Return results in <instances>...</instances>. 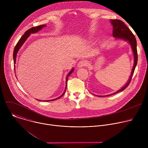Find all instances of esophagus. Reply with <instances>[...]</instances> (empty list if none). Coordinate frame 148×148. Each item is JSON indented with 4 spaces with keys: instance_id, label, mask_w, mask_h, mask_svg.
<instances>
[{
    "instance_id": "1",
    "label": "esophagus",
    "mask_w": 148,
    "mask_h": 148,
    "mask_svg": "<svg viewBox=\"0 0 148 148\" xmlns=\"http://www.w3.org/2000/svg\"><path fill=\"white\" fill-rule=\"evenodd\" d=\"M87 65V62L85 60H81L77 65L78 68H81L84 66H86Z\"/></svg>"
}]
</instances>
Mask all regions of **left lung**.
<instances>
[{"label": "left lung", "mask_w": 148, "mask_h": 148, "mask_svg": "<svg viewBox=\"0 0 148 148\" xmlns=\"http://www.w3.org/2000/svg\"><path fill=\"white\" fill-rule=\"evenodd\" d=\"M111 23L112 25L113 26V36L115 37L116 38H120V39H123L125 41H127L129 42L130 44L131 45V46L132 47V50L134 53V64L133 66V69L131 74V76L129 78V80L128 81L127 83H126L125 85L121 88L120 90L117 91L116 92L110 94L108 95L107 96H110L114 94H115L118 92H122L123 91L126 87H127L131 81L133 74L134 73L135 67L137 65V62H138V53H137V49H136V40L134 35V34L132 33V32L130 30V29L126 26V25L122 22V21L120 20H111ZM99 97H102L103 96H99ZM105 97V96H104Z\"/></svg>", "instance_id": "obj_1"}]
</instances>
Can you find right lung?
I'll return each instance as SVG.
<instances>
[{"label": "right lung", "instance_id": "obj_1", "mask_svg": "<svg viewBox=\"0 0 148 148\" xmlns=\"http://www.w3.org/2000/svg\"><path fill=\"white\" fill-rule=\"evenodd\" d=\"M46 25H40L38 26H36V27H33L30 29H29L28 30H27L25 34L21 37V38H20V40H18V41L17 42V43L16 44L14 49V51H13V60H14V64H15L16 63V56H17V53L18 52V51L19 50V49H20V47H22V46L24 44V43L25 42V41L27 40V38L29 37V36L30 35V34L32 33H37L38 32L39 30H41L42 29H43L44 27H45ZM74 71V69H73L70 71V73L68 74L67 77H66V88H65V90H64V92H63V94L60 95L59 97L56 98V99H51V100H46V101H54V100H56L57 99H59L61 97H62L63 95H64L65 92H66V88H67V80H68V78L69 77L70 75V74ZM38 100V99H37ZM38 101H42L41 100H38Z\"/></svg>", "mask_w": 148, "mask_h": 148}]
</instances>
